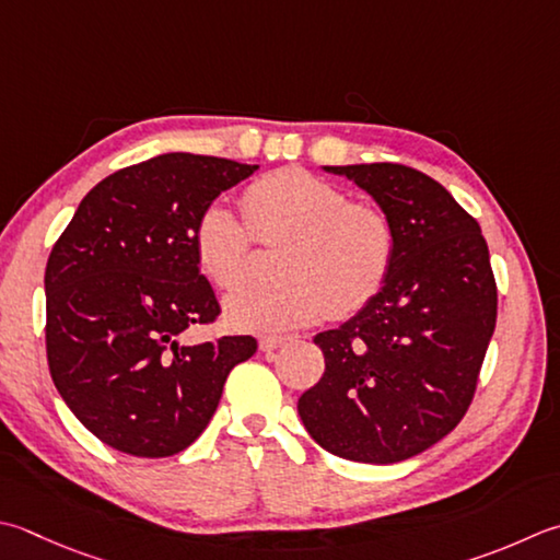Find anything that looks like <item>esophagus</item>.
I'll list each match as a JSON object with an SVG mask.
<instances>
[{"label":"esophagus","mask_w":560,"mask_h":560,"mask_svg":"<svg viewBox=\"0 0 560 560\" xmlns=\"http://www.w3.org/2000/svg\"><path fill=\"white\" fill-rule=\"evenodd\" d=\"M283 342H287V339H283V337H261L259 339V349L265 354H271V352H277L279 347H283Z\"/></svg>","instance_id":"34e87169"}]
</instances>
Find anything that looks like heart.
Segmentation results:
<instances>
[{"label":"heart","mask_w":560,"mask_h":560,"mask_svg":"<svg viewBox=\"0 0 560 560\" xmlns=\"http://www.w3.org/2000/svg\"><path fill=\"white\" fill-rule=\"evenodd\" d=\"M243 213L245 221L211 203L194 228L199 265L225 291L245 281L255 240H281L273 255L281 277L225 301L228 323L240 330L281 332L325 313L354 315L386 287L396 259L390 218L376 206L354 203L339 186L305 170H277L247 186Z\"/></svg>","instance_id":"b5f03b06"}]
</instances>
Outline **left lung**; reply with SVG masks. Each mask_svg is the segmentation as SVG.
<instances>
[{"instance_id":"8db88e82","label":"left lung","mask_w":560,"mask_h":560,"mask_svg":"<svg viewBox=\"0 0 560 560\" xmlns=\"http://www.w3.org/2000/svg\"><path fill=\"white\" fill-rule=\"evenodd\" d=\"M371 194L396 230L386 287L315 335L325 374L299 398L325 452L361 464L422 454L462 422L495 332L498 287L474 215L440 182L393 162L325 167Z\"/></svg>"}]
</instances>
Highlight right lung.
<instances>
[{"label":"right lung","mask_w":560,"mask_h":560,"mask_svg":"<svg viewBox=\"0 0 560 560\" xmlns=\"http://www.w3.org/2000/svg\"><path fill=\"white\" fill-rule=\"evenodd\" d=\"M257 164L167 152L108 174L77 206L46 267V352L55 388L118 452H184L211 422L249 335L186 345L221 315L194 228Z\"/></svg>","instance_id":"obj_1"}]
</instances>
